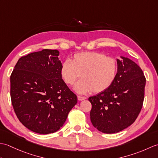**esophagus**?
I'll return each instance as SVG.
<instances>
[{
  "label": "esophagus",
  "instance_id": "34e87169",
  "mask_svg": "<svg viewBox=\"0 0 158 158\" xmlns=\"http://www.w3.org/2000/svg\"><path fill=\"white\" fill-rule=\"evenodd\" d=\"M77 98H78V100H79V101H81V100H85V99H86L85 97L81 96H77Z\"/></svg>",
  "mask_w": 158,
  "mask_h": 158
}]
</instances>
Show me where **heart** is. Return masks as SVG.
<instances>
[{"label": "heart", "mask_w": 158, "mask_h": 158, "mask_svg": "<svg viewBox=\"0 0 158 158\" xmlns=\"http://www.w3.org/2000/svg\"><path fill=\"white\" fill-rule=\"evenodd\" d=\"M117 73L115 59L93 52L76 53L72 62L64 60L60 69L63 80L69 85L73 84L81 75V79L73 87L74 90L80 94L106 91L115 81Z\"/></svg>", "instance_id": "1"}]
</instances>
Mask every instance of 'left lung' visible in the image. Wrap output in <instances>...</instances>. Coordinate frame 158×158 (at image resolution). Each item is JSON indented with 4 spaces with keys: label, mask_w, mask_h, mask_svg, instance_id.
<instances>
[{
    "label": "left lung",
    "mask_w": 158,
    "mask_h": 158,
    "mask_svg": "<svg viewBox=\"0 0 158 158\" xmlns=\"http://www.w3.org/2000/svg\"><path fill=\"white\" fill-rule=\"evenodd\" d=\"M117 59L116 78L106 91L89 98L93 126L106 134L119 132L135 122L142 109L146 79L139 66L126 57Z\"/></svg>",
    "instance_id": "obj_1"
}]
</instances>
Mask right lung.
<instances>
[{
    "label": "right lung",
    "instance_id": "1",
    "mask_svg": "<svg viewBox=\"0 0 158 158\" xmlns=\"http://www.w3.org/2000/svg\"><path fill=\"white\" fill-rule=\"evenodd\" d=\"M59 55L57 49H43L23 56L10 77L17 117L26 127L41 135L58 131L77 103L62 78Z\"/></svg>",
    "mask_w": 158,
    "mask_h": 158
}]
</instances>
